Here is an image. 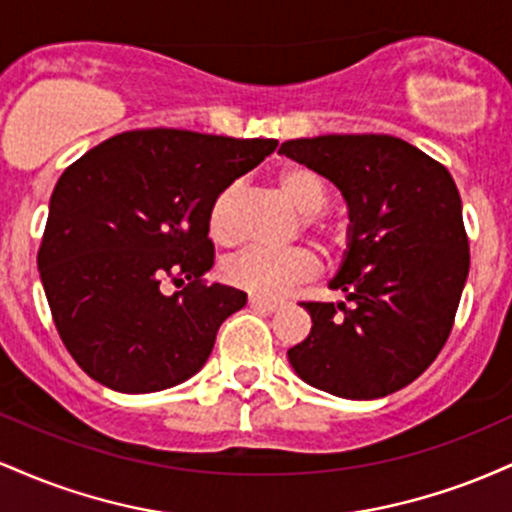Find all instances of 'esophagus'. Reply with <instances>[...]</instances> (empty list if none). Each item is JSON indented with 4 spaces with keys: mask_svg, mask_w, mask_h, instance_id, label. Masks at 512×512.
I'll use <instances>...</instances> for the list:
<instances>
[{
    "mask_svg": "<svg viewBox=\"0 0 512 512\" xmlns=\"http://www.w3.org/2000/svg\"><path fill=\"white\" fill-rule=\"evenodd\" d=\"M250 305L252 308H262V310H267V313H274V310H279L281 305V301H274V298H262V296H250Z\"/></svg>",
    "mask_w": 512,
    "mask_h": 512,
    "instance_id": "34e87169",
    "label": "esophagus"
}]
</instances>
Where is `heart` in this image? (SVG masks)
<instances>
[{"label":"heart","instance_id":"1","mask_svg":"<svg viewBox=\"0 0 512 512\" xmlns=\"http://www.w3.org/2000/svg\"><path fill=\"white\" fill-rule=\"evenodd\" d=\"M279 190L303 211L301 223L305 231L315 238L325 255L337 257L349 243V228L327 209L330 187L315 168L303 163H289L276 173ZM240 195L238 182L226 185L214 197L209 207V233L216 243L236 245L240 240V226L236 219V202ZM317 255L310 248L296 245L284 250L248 248L223 264V276L228 284L255 296H279L289 286L301 284L317 274Z\"/></svg>","mask_w":512,"mask_h":512}]
</instances>
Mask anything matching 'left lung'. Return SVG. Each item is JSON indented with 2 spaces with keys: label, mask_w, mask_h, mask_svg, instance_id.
<instances>
[{
  "label": "left lung",
  "mask_w": 512,
  "mask_h": 512,
  "mask_svg": "<svg viewBox=\"0 0 512 512\" xmlns=\"http://www.w3.org/2000/svg\"><path fill=\"white\" fill-rule=\"evenodd\" d=\"M349 202L351 240L332 289L354 305L303 301L313 327L289 349L308 385L378 399L414 383L448 342L469 274V238L443 163L390 134L289 139Z\"/></svg>",
  "instance_id": "8db88e82"
}]
</instances>
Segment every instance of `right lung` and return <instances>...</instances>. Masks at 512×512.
<instances>
[{
  "mask_svg": "<svg viewBox=\"0 0 512 512\" xmlns=\"http://www.w3.org/2000/svg\"><path fill=\"white\" fill-rule=\"evenodd\" d=\"M154 127L115 134L62 173L38 269L62 344L110 390L144 395L195 375L243 291L209 284V207L276 149ZM187 280L166 297L157 286Z\"/></svg>",
  "mask_w": 512,
  "mask_h": 512,
  "instance_id": "add662e5",
  "label": "right lung"
}]
</instances>
